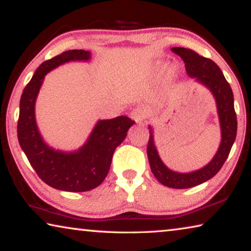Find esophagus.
<instances>
[{"label": "esophagus", "mask_w": 251, "mask_h": 251, "mask_svg": "<svg viewBox=\"0 0 251 251\" xmlns=\"http://www.w3.org/2000/svg\"><path fill=\"white\" fill-rule=\"evenodd\" d=\"M147 116V112L145 108L143 107H137L135 108L133 112L130 113V117L133 118V120L136 122V123H141L143 122L144 120H145Z\"/></svg>", "instance_id": "34e87169"}]
</instances>
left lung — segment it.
Listing matches in <instances>:
<instances>
[{"mask_svg":"<svg viewBox=\"0 0 251 251\" xmlns=\"http://www.w3.org/2000/svg\"><path fill=\"white\" fill-rule=\"evenodd\" d=\"M172 50L182 58L187 74L190 77L196 78L197 82L205 85L212 93L217 103L220 129H222L220 146L210 163L199 171L181 174L173 172L165 166L155 147L151 127L148 126L150 141L147 144V156L152 174L156 179L164 186L176 189H185L201 185L210 179L223 167L236 139L237 116L233 107L231 87L218 65L214 61L201 56L193 50L173 48Z\"/></svg>","mask_w":251,"mask_h":251,"instance_id":"8db88e82","label":"left lung"}]
</instances>
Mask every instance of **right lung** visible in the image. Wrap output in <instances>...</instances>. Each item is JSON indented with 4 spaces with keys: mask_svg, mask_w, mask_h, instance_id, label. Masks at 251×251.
I'll use <instances>...</instances> for the list:
<instances>
[{
    "mask_svg": "<svg viewBox=\"0 0 251 251\" xmlns=\"http://www.w3.org/2000/svg\"><path fill=\"white\" fill-rule=\"evenodd\" d=\"M90 58L88 50H70L43 62L20 100L18 138L21 148L41 179L64 192H87L100 186L107 176L116 147L135 123L126 116L99 121L87 142L74 152L55 151L44 143L35 122V100L44 76L66 62Z\"/></svg>",
    "mask_w": 251,
    "mask_h": 251,
    "instance_id": "obj_1",
    "label": "right lung"
}]
</instances>
